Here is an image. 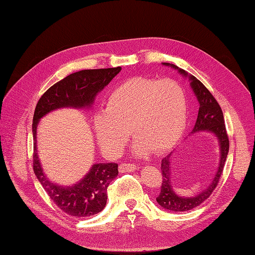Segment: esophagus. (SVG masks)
Returning a JSON list of instances; mask_svg holds the SVG:
<instances>
[{"label":"esophagus","instance_id":"34e87169","mask_svg":"<svg viewBox=\"0 0 255 255\" xmlns=\"http://www.w3.org/2000/svg\"><path fill=\"white\" fill-rule=\"evenodd\" d=\"M137 169V165L131 164V163H123L119 165V171L122 173L124 172H133L134 170Z\"/></svg>","mask_w":255,"mask_h":255}]
</instances>
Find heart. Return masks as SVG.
<instances>
[{
  "mask_svg": "<svg viewBox=\"0 0 255 255\" xmlns=\"http://www.w3.org/2000/svg\"><path fill=\"white\" fill-rule=\"evenodd\" d=\"M187 97L173 80L134 78L118 85L106 100L105 111L93 117L97 143L104 152L117 156L130 137L136 141L133 154L149 155L152 150L172 148L184 132Z\"/></svg>",
  "mask_w": 255,
  "mask_h": 255,
  "instance_id": "heart-1",
  "label": "heart"
}]
</instances>
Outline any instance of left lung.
Returning a JSON list of instances; mask_svg holds the SVG:
<instances>
[{
  "label": "left lung",
  "instance_id": "1",
  "mask_svg": "<svg viewBox=\"0 0 255 255\" xmlns=\"http://www.w3.org/2000/svg\"><path fill=\"white\" fill-rule=\"evenodd\" d=\"M162 64L171 69H174L183 78L188 79L189 86H191L195 96H196L199 105V111L196 124H195L192 130V134L199 132H209L216 137L219 145V163L213 180L203 188L202 192H199L196 195H193V196H181V195H178L174 191L171 172L173 152L162 159V185L160 195L156 197V202H158L162 208L166 210L186 211L197 207V206L204 203L210 196L211 193L214 192L216 186H217L220 176L223 174L227 155H228L229 152V139L226 131L223 111H221V108L217 101L215 100V97L205 88V85L199 80L195 78L194 75L188 74L185 70L176 67L175 64L167 62H163Z\"/></svg>",
  "mask_w": 255,
  "mask_h": 255
}]
</instances>
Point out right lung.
<instances>
[{
	"instance_id": "right-lung-1",
	"label": "right lung",
	"mask_w": 255,
	"mask_h": 255,
	"mask_svg": "<svg viewBox=\"0 0 255 255\" xmlns=\"http://www.w3.org/2000/svg\"><path fill=\"white\" fill-rule=\"evenodd\" d=\"M122 68L82 70L68 75L48 89L38 101L32 118L34 172L37 180L59 208L72 217H89L104 209L107 187L118 175V164L95 163L73 185L53 183L45 174L37 152V127L40 119L59 108L90 110L96 95L110 84Z\"/></svg>"
}]
</instances>
